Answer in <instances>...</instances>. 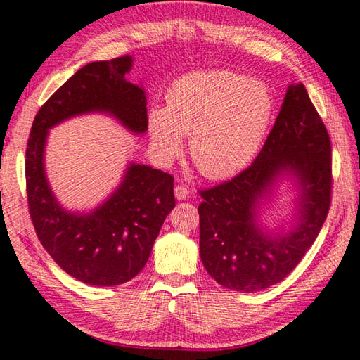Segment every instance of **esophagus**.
Wrapping results in <instances>:
<instances>
[{
	"mask_svg": "<svg viewBox=\"0 0 360 360\" xmlns=\"http://www.w3.org/2000/svg\"><path fill=\"white\" fill-rule=\"evenodd\" d=\"M187 195H188V191H187L186 186L178 184V186L174 187V197L178 198V200H186Z\"/></svg>",
	"mask_w": 360,
	"mask_h": 360,
	"instance_id": "esophagus-1",
	"label": "esophagus"
}]
</instances>
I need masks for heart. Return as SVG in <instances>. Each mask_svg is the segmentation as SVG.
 Returning <instances> with one entry per match:
<instances>
[{
  "mask_svg": "<svg viewBox=\"0 0 360 360\" xmlns=\"http://www.w3.org/2000/svg\"><path fill=\"white\" fill-rule=\"evenodd\" d=\"M275 101L266 85L229 71L192 72L168 89L165 109L152 108L148 131L162 162L179 154L191 136L192 162L206 178L240 172L257 154Z\"/></svg>",
  "mask_w": 360,
  "mask_h": 360,
  "instance_id": "1",
  "label": "heart"
}]
</instances>
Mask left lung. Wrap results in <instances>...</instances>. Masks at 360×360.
Here are the masks:
<instances>
[{
    "label": "left lung",
    "instance_id": "1",
    "mask_svg": "<svg viewBox=\"0 0 360 360\" xmlns=\"http://www.w3.org/2000/svg\"><path fill=\"white\" fill-rule=\"evenodd\" d=\"M281 177L294 179L297 186L296 224L288 232H268L259 224V210ZM330 193V138L304 85L290 84L252 165L200 191V257L206 271L238 292L283 281L318 238Z\"/></svg>",
    "mask_w": 360,
    "mask_h": 360
}]
</instances>
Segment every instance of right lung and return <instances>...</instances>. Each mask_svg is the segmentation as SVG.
<instances>
[{"mask_svg": "<svg viewBox=\"0 0 360 360\" xmlns=\"http://www.w3.org/2000/svg\"><path fill=\"white\" fill-rule=\"evenodd\" d=\"M131 56L92 62L77 70L36 114L25 158L30 216L36 235L56 264L79 281L111 288L135 278L174 208L173 176L130 163L119 187L89 212L65 210L49 184L44 149L49 130L63 120L105 112L127 130H148V100L125 75Z\"/></svg>", "mask_w": 360, "mask_h": 360, "instance_id": "add662e5", "label": "right lung"}]
</instances>
